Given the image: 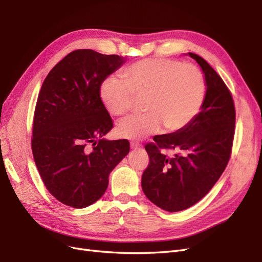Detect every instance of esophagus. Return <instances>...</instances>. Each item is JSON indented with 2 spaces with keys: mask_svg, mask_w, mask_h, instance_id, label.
Segmentation results:
<instances>
[{
  "mask_svg": "<svg viewBox=\"0 0 262 262\" xmlns=\"http://www.w3.org/2000/svg\"><path fill=\"white\" fill-rule=\"evenodd\" d=\"M141 147H142V145L139 144V143H136V142H132V143H131V148L132 149H140Z\"/></svg>",
  "mask_w": 262,
  "mask_h": 262,
  "instance_id": "obj_1",
  "label": "esophagus"
}]
</instances>
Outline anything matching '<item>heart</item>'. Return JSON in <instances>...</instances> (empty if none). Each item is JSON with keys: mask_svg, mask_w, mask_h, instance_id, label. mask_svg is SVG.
I'll return each mask as SVG.
<instances>
[{"mask_svg": "<svg viewBox=\"0 0 262 262\" xmlns=\"http://www.w3.org/2000/svg\"><path fill=\"white\" fill-rule=\"evenodd\" d=\"M125 81L109 76L100 87V98L108 113L122 116L133 108L136 98L146 114L123 119L118 137L140 140L161 132L184 129L201 110L205 81L195 66L172 59H145L126 68Z\"/></svg>", "mask_w": 262, "mask_h": 262, "instance_id": "b5f03b06", "label": "heart"}]
</instances>
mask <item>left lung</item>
Wrapping results in <instances>:
<instances>
[{"label": "left lung", "mask_w": 262, "mask_h": 262, "mask_svg": "<svg viewBox=\"0 0 262 262\" xmlns=\"http://www.w3.org/2000/svg\"><path fill=\"white\" fill-rule=\"evenodd\" d=\"M204 74L205 97L199 114L184 129L154 137L145 146L149 165L142 189L158 208L178 212L192 207L215 185L231 156L235 129L232 95L221 76L200 55L188 52ZM161 148L180 150L166 158Z\"/></svg>", "instance_id": "1"}]
</instances>
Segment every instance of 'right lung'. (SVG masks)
Here are the masks:
<instances>
[{"mask_svg": "<svg viewBox=\"0 0 262 262\" xmlns=\"http://www.w3.org/2000/svg\"><path fill=\"white\" fill-rule=\"evenodd\" d=\"M125 61L116 54L75 50L42 83L31 149L45 186L69 207L83 209L99 200L109 173L130 150L126 140L104 138L114 124L100 98L102 82Z\"/></svg>", "mask_w": 262, "mask_h": 262, "instance_id": "right-lung-1", "label": "right lung"}]
</instances>
